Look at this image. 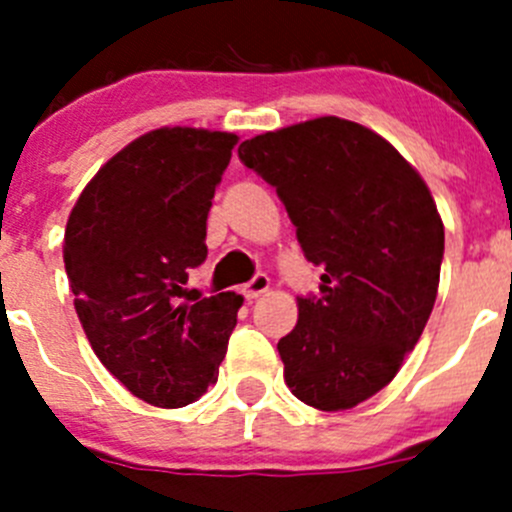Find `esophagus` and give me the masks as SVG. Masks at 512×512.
Returning <instances> with one entry per match:
<instances>
[{
  "mask_svg": "<svg viewBox=\"0 0 512 512\" xmlns=\"http://www.w3.org/2000/svg\"><path fill=\"white\" fill-rule=\"evenodd\" d=\"M267 289H270V277L257 275V277H252L245 287H242V294H245L247 302H252V299H257L260 294H265Z\"/></svg>",
  "mask_w": 512,
  "mask_h": 512,
  "instance_id": "34e87169",
  "label": "esophagus"
}]
</instances>
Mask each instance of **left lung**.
I'll return each instance as SVG.
<instances>
[{
	"label": "left lung",
	"mask_w": 512,
	"mask_h": 512,
	"mask_svg": "<svg viewBox=\"0 0 512 512\" xmlns=\"http://www.w3.org/2000/svg\"><path fill=\"white\" fill-rule=\"evenodd\" d=\"M277 190L319 297H297L280 339L285 381L319 411L354 409L416 347L438 294L443 223L418 170L386 138L337 116L262 133L237 148Z\"/></svg>",
	"instance_id": "left-lung-1"
}]
</instances>
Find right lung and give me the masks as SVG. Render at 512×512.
Instances as JSON below:
<instances>
[{"mask_svg":"<svg viewBox=\"0 0 512 512\" xmlns=\"http://www.w3.org/2000/svg\"><path fill=\"white\" fill-rule=\"evenodd\" d=\"M235 133L158 128L91 178L64 232V265L91 349L133 396L180 409L218 381L242 297L188 292Z\"/></svg>","mask_w":512,"mask_h":512,"instance_id":"add662e5","label":"right lung"}]
</instances>
